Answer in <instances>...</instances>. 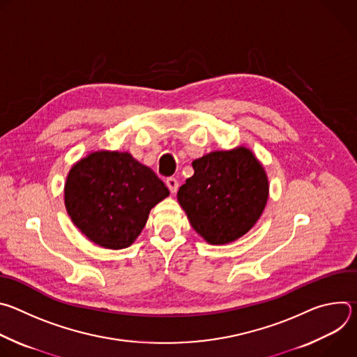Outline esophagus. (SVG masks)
Wrapping results in <instances>:
<instances>
[{
    "instance_id": "1",
    "label": "esophagus",
    "mask_w": 357,
    "mask_h": 357,
    "mask_svg": "<svg viewBox=\"0 0 357 357\" xmlns=\"http://www.w3.org/2000/svg\"><path fill=\"white\" fill-rule=\"evenodd\" d=\"M165 183H167L168 189L171 190V193H176L178 188H179V182L176 181V178H174V176H169V178H167Z\"/></svg>"
}]
</instances>
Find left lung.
Segmentation results:
<instances>
[{
    "label": "left lung",
    "mask_w": 357,
    "mask_h": 357,
    "mask_svg": "<svg viewBox=\"0 0 357 357\" xmlns=\"http://www.w3.org/2000/svg\"><path fill=\"white\" fill-rule=\"evenodd\" d=\"M192 167L195 174L179 188L178 200L203 238L227 244L256 225L268 199V181L250 149L215 151Z\"/></svg>",
    "instance_id": "8db88e82"
}]
</instances>
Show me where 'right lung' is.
Listing matches in <instances>:
<instances>
[{"instance_id":"obj_1","label":"right lung","mask_w":357,"mask_h":357,"mask_svg":"<svg viewBox=\"0 0 357 357\" xmlns=\"http://www.w3.org/2000/svg\"><path fill=\"white\" fill-rule=\"evenodd\" d=\"M168 195L155 172L128 152L98 151L70 169L65 205L72 222L89 240L119 250L134 243L149 211Z\"/></svg>"}]
</instances>
